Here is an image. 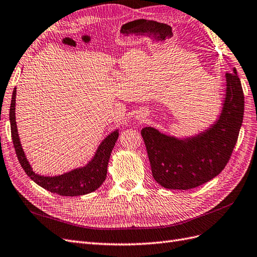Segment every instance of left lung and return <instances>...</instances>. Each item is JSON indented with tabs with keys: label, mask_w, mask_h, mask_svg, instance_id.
Segmentation results:
<instances>
[{
	"label": "left lung",
	"mask_w": 257,
	"mask_h": 257,
	"mask_svg": "<svg viewBox=\"0 0 257 257\" xmlns=\"http://www.w3.org/2000/svg\"><path fill=\"white\" fill-rule=\"evenodd\" d=\"M226 82L223 111L209 131L178 141L154 127L142 130L152 175L164 188H196L217 176L229 161L243 120L244 95L235 69L226 73Z\"/></svg>",
	"instance_id": "1"
}]
</instances>
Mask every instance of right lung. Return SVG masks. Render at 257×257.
<instances>
[{
	"label": "right lung",
	"mask_w": 257,
	"mask_h": 257,
	"mask_svg": "<svg viewBox=\"0 0 257 257\" xmlns=\"http://www.w3.org/2000/svg\"><path fill=\"white\" fill-rule=\"evenodd\" d=\"M15 102L16 88H14L10 108L11 133L18 161L20 165H22L24 171L26 172V174L29 176L33 182H36L39 186L43 187L44 189L53 193H56V195L59 196H82L98 189L106 179L109 158L114 147V144L117 140V136H119V132L114 131L113 133L110 134L106 140L100 144L94 159L85 166V168L71 171L60 176H41L36 174V173L32 171L29 162L27 161V158L23 151L22 145H20L15 121Z\"/></svg>",
	"instance_id": "obj_1"
}]
</instances>
